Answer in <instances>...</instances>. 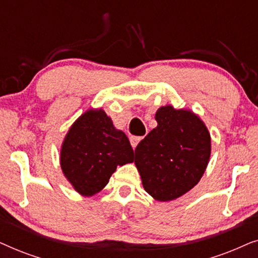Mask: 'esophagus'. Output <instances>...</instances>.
<instances>
[{"label":"esophagus","mask_w":258,"mask_h":258,"mask_svg":"<svg viewBox=\"0 0 258 258\" xmlns=\"http://www.w3.org/2000/svg\"><path fill=\"white\" fill-rule=\"evenodd\" d=\"M142 140H143V137H139V136L130 137V143H132V147L134 148V149H135V148L137 147V144H139Z\"/></svg>","instance_id":"34e87169"}]
</instances>
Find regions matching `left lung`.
<instances>
[{"label": "left lung", "mask_w": 258, "mask_h": 258, "mask_svg": "<svg viewBox=\"0 0 258 258\" xmlns=\"http://www.w3.org/2000/svg\"><path fill=\"white\" fill-rule=\"evenodd\" d=\"M157 126L135 149V164L146 191L171 201L200 182L210 157V134L199 116L171 105L157 110Z\"/></svg>", "instance_id": "1"}]
</instances>
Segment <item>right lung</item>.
I'll return each mask as SVG.
<instances>
[{"instance_id":"add662e5","label":"right lung","mask_w":258,"mask_h":258,"mask_svg":"<svg viewBox=\"0 0 258 258\" xmlns=\"http://www.w3.org/2000/svg\"><path fill=\"white\" fill-rule=\"evenodd\" d=\"M134 161L128 137L107 114L88 110L67 134L61 150L63 174L81 195L93 196L107 185L117 165Z\"/></svg>"}]
</instances>
